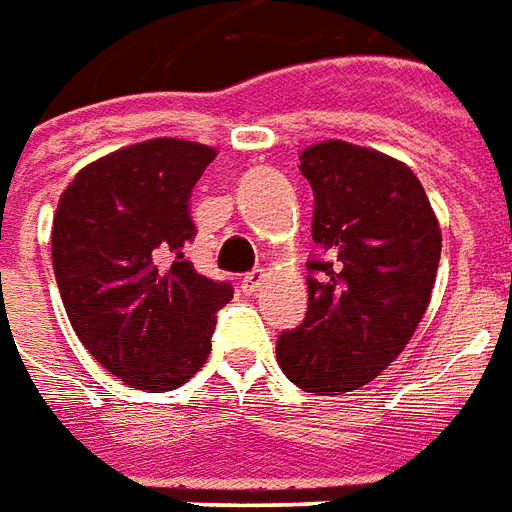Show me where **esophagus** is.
I'll return each instance as SVG.
<instances>
[{
  "label": "esophagus",
  "mask_w": 512,
  "mask_h": 512,
  "mask_svg": "<svg viewBox=\"0 0 512 512\" xmlns=\"http://www.w3.org/2000/svg\"><path fill=\"white\" fill-rule=\"evenodd\" d=\"M264 284V270H253L242 278V292L245 295H256L259 292V286Z\"/></svg>",
  "instance_id": "1"
}]
</instances>
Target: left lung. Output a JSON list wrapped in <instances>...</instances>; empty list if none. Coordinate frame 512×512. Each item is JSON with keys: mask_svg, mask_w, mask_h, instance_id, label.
<instances>
[{"mask_svg": "<svg viewBox=\"0 0 512 512\" xmlns=\"http://www.w3.org/2000/svg\"><path fill=\"white\" fill-rule=\"evenodd\" d=\"M314 190L308 311L275 344L303 391L366 386L422 322L441 259V228L408 165L372 148L325 140L300 154Z\"/></svg>", "mask_w": 512, "mask_h": 512, "instance_id": "left-lung-1", "label": "left lung"}]
</instances>
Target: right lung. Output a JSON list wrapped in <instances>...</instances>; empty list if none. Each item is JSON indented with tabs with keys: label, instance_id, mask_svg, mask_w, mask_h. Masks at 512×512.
Here are the masks:
<instances>
[{
	"label": "right lung",
	"instance_id": "obj_1",
	"mask_svg": "<svg viewBox=\"0 0 512 512\" xmlns=\"http://www.w3.org/2000/svg\"><path fill=\"white\" fill-rule=\"evenodd\" d=\"M215 148L157 137L90 162L54 212L52 264L79 342L143 391L190 380L212 350L228 281L195 273L190 195Z\"/></svg>",
	"mask_w": 512,
	"mask_h": 512
}]
</instances>
